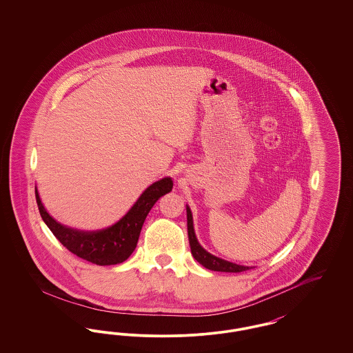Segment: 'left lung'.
Returning a JSON list of instances; mask_svg holds the SVG:
<instances>
[{"label": "left lung", "mask_w": 353, "mask_h": 353, "mask_svg": "<svg viewBox=\"0 0 353 353\" xmlns=\"http://www.w3.org/2000/svg\"><path fill=\"white\" fill-rule=\"evenodd\" d=\"M186 219H188V236H189V245H190L192 255L203 268L213 270V271H222V272H242V271L250 270L249 266H242V265H236L233 262L221 259L219 256L206 252L202 248L201 245L199 243L196 233H194L193 217H192L190 208L188 205H186Z\"/></svg>", "instance_id": "left-lung-1"}]
</instances>
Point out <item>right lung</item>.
Here are the masks:
<instances>
[{
	"instance_id": "1",
	"label": "right lung",
	"mask_w": 353,
	"mask_h": 353,
	"mask_svg": "<svg viewBox=\"0 0 353 353\" xmlns=\"http://www.w3.org/2000/svg\"><path fill=\"white\" fill-rule=\"evenodd\" d=\"M173 188L170 177L148 186L128 213L115 225L101 230H79L59 223L51 217L42 205L38 192L35 200L43 222L57 239L72 254L99 266L118 265L124 262L137 245L143 223L156 201Z\"/></svg>"
}]
</instances>
